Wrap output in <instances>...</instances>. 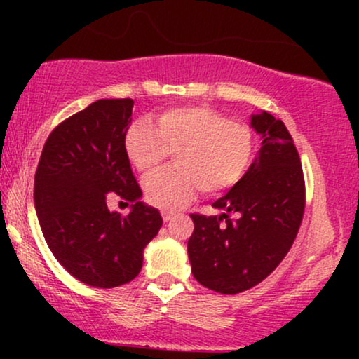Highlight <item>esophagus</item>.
Here are the masks:
<instances>
[{
	"instance_id": "obj_1",
	"label": "esophagus",
	"mask_w": 359,
	"mask_h": 359,
	"mask_svg": "<svg viewBox=\"0 0 359 359\" xmlns=\"http://www.w3.org/2000/svg\"><path fill=\"white\" fill-rule=\"evenodd\" d=\"M174 216H175L174 211H167V209H163V211H162V217H163V221H165V222L174 219Z\"/></svg>"
}]
</instances>
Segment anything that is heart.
Segmentation results:
<instances>
[{"mask_svg": "<svg viewBox=\"0 0 359 359\" xmlns=\"http://www.w3.org/2000/svg\"><path fill=\"white\" fill-rule=\"evenodd\" d=\"M130 162L142 174H151L174 151L175 167L147 177L143 191L150 204L179 208L201 189L219 194L233 187L250 165L253 137L245 123L228 119L205 106L162 111L154 125L138 121L125 137Z\"/></svg>", "mask_w": 359, "mask_h": 359, "instance_id": "heart-1", "label": "heart"}]
</instances>
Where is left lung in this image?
Instances as JSON below:
<instances>
[{
  "mask_svg": "<svg viewBox=\"0 0 359 359\" xmlns=\"http://www.w3.org/2000/svg\"><path fill=\"white\" fill-rule=\"evenodd\" d=\"M251 128L262 137V148L248 172L212 204L222 212L191 214L187 251L194 278L228 295L258 285L277 269L306 208L302 163L287 126L263 111L251 116Z\"/></svg>",
  "mask_w": 359,
  "mask_h": 359,
  "instance_id": "obj_1",
  "label": "left lung"
}]
</instances>
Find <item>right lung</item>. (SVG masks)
<instances>
[{
    "instance_id": "add662e5",
    "label": "right lung",
    "mask_w": 359,
    "mask_h": 359,
    "mask_svg": "<svg viewBox=\"0 0 359 359\" xmlns=\"http://www.w3.org/2000/svg\"><path fill=\"white\" fill-rule=\"evenodd\" d=\"M133 100H100L62 121L45 142L35 172V209L48 248L72 277L97 288L131 282L162 216L140 201L125 137ZM132 203L111 213L109 196Z\"/></svg>"
}]
</instances>
